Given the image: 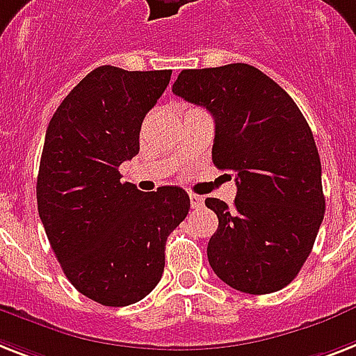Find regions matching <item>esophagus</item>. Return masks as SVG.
Returning <instances> with one entry per match:
<instances>
[{
    "label": "esophagus",
    "mask_w": 356,
    "mask_h": 356,
    "mask_svg": "<svg viewBox=\"0 0 356 356\" xmlns=\"http://www.w3.org/2000/svg\"><path fill=\"white\" fill-rule=\"evenodd\" d=\"M204 203V199L201 195H195V193H190V207L192 208H201Z\"/></svg>",
    "instance_id": "34e87169"
}]
</instances>
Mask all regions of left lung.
<instances>
[{"mask_svg":"<svg viewBox=\"0 0 356 356\" xmlns=\"http://www.w3.org/2000/svg\"><path fill=\"white\" fill-rule=\"evenodd\" d=\"M172 91L212 113V161L236 175L234 204L204 201L219 227L208 261L236 291L268 294L293 282L325 212L322 164L296 102L248 63L184 69Z\"/></svg>","mask_w":356,"mask_h":356,"instance_id":"obj_1","label":"left lung"}]
</instances>
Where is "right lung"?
Listing matches in <instances>:
<instances>
[{
    "label": "right lung",
    "instance_id": "obj_1",
    "mask_svg": "<svg viewBox=\"0 0 356 356\" xmlns=\"http://www.w3.org/2000/svg\"><path fill=\"white\" fill-rule=\"evenodd\" d=\"M170 76V69L97 67L63 98L45 133L38 213L69 282L108 307L152 293L166 239L190 210L183 188L144 193L118 172L138 153L144 117Z\"/></svg>",
    "mask_w": 356,
    "mask_h": 356
}]
</instances>
